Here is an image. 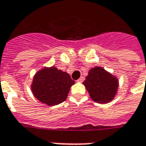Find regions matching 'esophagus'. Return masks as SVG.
Masks as SVG:
<instances>
[{"label":"esophagus","instance_id":"1","mask_svg":"<svg viewBox=\"0 0 146 146\" xmlns=\"http://www.w3.org/2000/svg\"><path fill=\"white\" fill-rule=\"evenodd\" d=\"M84 80H85V78H84V77H81V78H79V79L77 80V82H83V81H84Z\"/></svg>","mask_w":146,"mask_h":146}]
</instances>
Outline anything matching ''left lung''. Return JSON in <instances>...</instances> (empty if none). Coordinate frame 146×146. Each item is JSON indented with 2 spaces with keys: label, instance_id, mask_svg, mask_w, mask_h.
Listing matches in <instances>:
<instances>
[{
  "label": "left lung",
  "instance_id": "obj_1",
  "mask_svg": "<svg viewBox=\"0 0 146 146\" xmlns=\"http://www.w3.org/2000/svg\"><path fill=\"white\" fill-rule=\"evenodd\" d=\"M83 84L92 99L101 104L113 100L119 87L116 77L102 67H95L91 69Z\"/></svg>",
  "mask_w": 146,
  "mask_h": 146
}]
</instances>
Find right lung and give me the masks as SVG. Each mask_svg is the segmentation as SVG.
<instances>
[{"instance_id":"add662e5","label":"right lung","mask_w":146,"mask_h":146,"mask_svg":"<svg viewBox=\"0 0 146 146\" xmlns=\"http://www.w3.org/2000/svg\"><path fill=\"white\" fill-rule=\"evenodd\" d=\"M74 84L68 73L55 68H44L34 76L31 91L38 100L48 106H56L66 100Z\"/></svg>"}]
</instances>
